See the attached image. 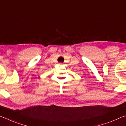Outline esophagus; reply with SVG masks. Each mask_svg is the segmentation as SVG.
I'll list each match as a JSON object with an SVG mask.
<instances>
[{"label": "esophagus", "instance_id": "1", "mask_svg": "<svg viewBox=\"0 0 126 126\" xmlns=\"http://www.w3.org/2000/svg\"><path fill=\"white\" fill-rule=\"evenodd\" d=\"M59 65H62V63H59Z\"/></svg>", "mask_w": 126, "mask_h": 126}]
</instances>
